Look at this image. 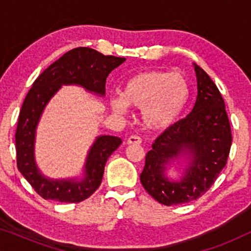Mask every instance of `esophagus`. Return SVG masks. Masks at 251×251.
Returning a JSON list of instances; mask_svg holds the SVG:
<instances>
[{
    "mask_svg": "<svg viewBox=\"0 0 251 251\" xmlns=\"http://www.w3.org/2000/svg\"><path fill=\"white\" fill-rule=\"evenodd\" d=\"M126 143H128L129 145H139V144H142V138H140L139 136L132 135L126 139Z\"/></svg>",
    "mask_w": 251,
    "mask_h": 251,
    "instance_id": "34e87169",
    "label": "esophagus"
}]
</instances>
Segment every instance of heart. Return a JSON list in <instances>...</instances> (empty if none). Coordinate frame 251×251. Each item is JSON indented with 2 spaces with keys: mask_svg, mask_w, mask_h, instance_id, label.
<instances>
[{
  "mask_svg": "<svg viewBox=\"0 0 251 251\" xmlns=\"http://www.w3.org/2000/svg\"><path fill=\"white\" fill-rule=\"evenodd\" d=\"M190 99V85L179 72L150 70L139 72L125 82L121 96L111 99V107L119 114L129 106L142 109L147 128L164 130L179 119Z\"/></svg>",
  "mask_w": 251,
  "mask_h": 251,
  "instance_id": "1",
  "label": "heart"
}]
</instances>
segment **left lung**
<instances>
[{"label":"left lung","mask_w":251,"mask_h":251,"mask_svg":"<svg viewBox=\"0 0 251 251\" xmlns=\"http://www.w3.org/2000/svg\"><path fill=\"white\" fill-rule=\"evenodd\" d=\"M194 67L198 97L193 109L157 137L140 174L147 193L164 205L187 203L202 197L227 163L232 145L224 99L210 76L198 65ZM184 153L191 155V163L180 182H171L164 176L165 164Z\"/></svg>","instance_id":"left-lung-1"}]
</instances>
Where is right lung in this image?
Wrapping results in <instances>:
<instances>
[{
	"label": "right lung",
	"mask_w": 251,
	"mask_h": 251,
	"mask_svg": "<svg viewBox=\"0 0 251 251\" xmlns=\"http://www.w3.org/2000/svg\"><path fill=\"white\" fill-rule=\"evenodd\" d=\"M125 60L126 58L105 56L91 48H75L51 64L34 81L19 113L16 152L17 167L40 197L46 200L76 203L88 199L99 187L106 161L121 145V138L100 136L96 139L85 162L87 176L83 180H50L40 174L34 160L35 129L44 107L61 84H80L102 96L106 78Z\"/></svg>",
	"instance_id": "add662e5"
}]
</instances>
